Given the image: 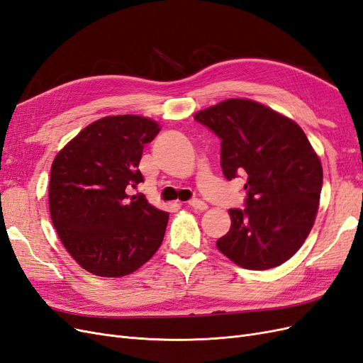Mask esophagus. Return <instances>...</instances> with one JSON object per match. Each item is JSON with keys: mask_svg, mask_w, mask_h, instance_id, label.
Here are the masks:
<instances>
[{"mask_svg": "<svg viewBox=\"0 0 363 363\" xmlns=\"http://www.w3.org/2000/svg\"><path fill=\"white\" fill-rule=\"evenodd\" d=\"M189 206L191 207H194V208H196V211H206L207 208V204L204 203V201H201V200H199V199H194V200H191L189 201Z\"/></svg>", "mask_w": 363, "mask_h": 363, "instance_id": "obj_1", "label": "esophagus"}]
</instances>
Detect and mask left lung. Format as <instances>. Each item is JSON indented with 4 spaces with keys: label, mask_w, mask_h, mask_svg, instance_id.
<instances>
[{
    "label": "left lung",
    "mask_w": 363,
    "mask_h": 363,
    "mask_svg": "<svg viewBox=\"0 0 363 363\" xmlns=\"http://www.w3.org/2000/svg\"><path fill=\"white\" fill-rule=\"evenodd\" d=\"M221 139L227 180L245 175V208H230L232 225L218 250L247 269H269L300 250L315 223L323 167L292 119L260 103L232 98L194 116Z\"/></svg>",
    "instance_id": "obj_1"
}]
</instances>
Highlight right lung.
<instances>
[{
	"label": "right lung",
	"instance_id": "right-lung-1",
	"mask_svg": "<svg viewBox=\"0 0 363 363\" xmlns=\"http://www.w3.org/2000/svg\"><path fill=\"white\" fill-rule=\"evenodd\" d=\"M159 131L150 118L106 116L83 128L51 164L52 225L72 259L95 276H127L162 244L169 213L142 194L127 195L144 182L142 150Z\"/></svg>",
	"mask_w": 363,
	"mask_h": 363
}]
</instances>
